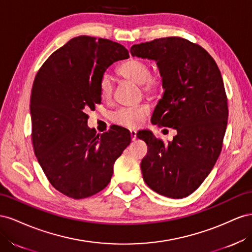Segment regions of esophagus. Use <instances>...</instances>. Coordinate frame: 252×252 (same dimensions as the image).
I'll use <instances>...</instances> for the list:
<instances>
[{
    "label": "esophagus",
    "instance_id": "esophagus-1",
    "mask_svg": "<svg viewBox=\"0 0 252 252\" xmlns=\"http://www.w3.org/2000/svg\"><path fill=\"white\" fill-rule=\"evenodd\" d=\"M130 135H131V139L134 141L136 138H137V133H136L135 131H131L130 132Z\"/></svg>",
    "mask_w": 252,
    "mask_h": 252
}]
</instances>
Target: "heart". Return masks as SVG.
I'll use <instances>...</instances> for the list:
<instances>
[{
	"mask_svg": "<svg viewBox=\"0 0 252 252\" xmlns=\"http://www.w3.org/2000/svg\"><path fill=\"white\" fill-rule=\"evenodd\" d=\"M117 73L122 78L139 84L143 94L149 98L159 97L164 91V79L159 73H151V67L145 61L131 58L122 62L117 68ZM114 86L111 78L103 75L99 81V94L104 101L112 99ZM146 106L121 107L112 114L111 119L118 126L135 128L137 127L147 115Z\"/></svg>",
	"mask_w": 252,
	"mask_h": 252,
	"instance_id": "heart-1",
	"label": "heart"
}]
</instances>
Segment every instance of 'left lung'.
<instances>
[{
    "mask_svg": "<svg viewBox=\"0 0 252 252\" xmlns=\"http://www.w3.org/2000/svg\"><path fill=\"white\" fill-rule=\"evenodd\" d=\"M131 54L157 62L166 85L151 121L177 132L168 143L149 131L138 133L149 148L140 164L143 179L163 196L186 197L209 175L221 151L228 103L220 71L206 49L179 37L135 44Z\"/></svg>",
    "mask_w": 252,
    "mask_h": 252,
    "instance_id": "8db88e82",
    "label": "left lung"
}]
</instances>
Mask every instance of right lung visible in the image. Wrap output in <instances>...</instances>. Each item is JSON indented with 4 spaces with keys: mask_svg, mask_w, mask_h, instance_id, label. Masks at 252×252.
I'll return each instance as SVG.
<instances>
[{
    "mask_svg": "<svg viewBox=\"0 0 252 252\" xmlns=\"http://www.w3.org/2000/svg\"><path fill=\"white\" fill-rule=\"evenodd\" d=\"M128 50L107 39L80 35L57 49L35 75L31 95L32 141L48 182L80 199L103 190L114 163L130 145L125 127L96 134L88 126L89 110L101 103L99 81Z\"/></svg>",
    "mask_w": 252,
    "mask_h": 252,
    "instance_id": "1",
    "label": "right lung"
}]
</instances>
